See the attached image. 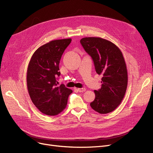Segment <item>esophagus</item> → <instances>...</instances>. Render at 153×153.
I'll use <instances>...</instances> for the list:
<instances>
[{"mask_svg":"<svg viewBox=\"0 0 153 153\" xmlns=\"http://www.w3.org/2000/svg\"><path fill=\"white\" fill-rule=\"evenodd\" d=\"M77 91L79 92H85L86 91V89H85V88H78Z\"/></svg>","mask_w":153,"mask_h":153,"instance_id":"obj_1","label":"esophagus"}]
</instances>
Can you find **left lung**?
<instances>
[{
    "instance_id": "8db88e82",
    "label": "left lung",
    "mask_w": 153,
    "mask_h": 153,
    "mask_svg": "<svg viewBox=\"0 0 153 153\" xmlns=\"http://www.w3.org/2000/svg\"><path fill=\"white\" fill-rule=\"evenodd\" d=\"M80 42L92 57L96 72L103 76L102 87L94 91L95 98L91 107L100 114L110 113L121 103L128 85V72L122 52L114 43L100 37L83 38Z\"/></svg>"
}]
</instances>
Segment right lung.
Listing matches in <instances>:
<instances>
[{"mask_svg": "<svg viewBox=\"0 0 153 153\" xmlns=\"http://www.w3.org/2000/svg\"><path fill=\"white\" fill-rule=\"evenodd\" d=\"M71 38L53 40L40 47L32 55L27 73L30 99L43 114L54 116L65 109L71 89L58 86L56 77L61 74L59 64Z\"/></svg>", "mask_w": 153, "mask_h": 153, "instance_id": "obj_1", "label": "right lung"}]
</instances>
